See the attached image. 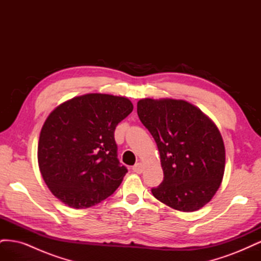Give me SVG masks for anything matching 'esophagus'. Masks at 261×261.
Segmentation results:
<instances>
[{"label":"esophagus","mask_w":261,"mask_h":261,"mask_svg":"<svg viewBox=\"0 0 261 261\" xmlns=\"http://www.w3.org/2000/svg\"><path fill=\"white\" fill-rule=\"evenodd\" d=\"M133 171L135 172V173H137V174H141V173H143V171H144V165H143V163H140V162L136 163V164L133 167Z\"/></svg>","instance_id":"1"}]
</instances>
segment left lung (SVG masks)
I'll return each instance as SVG.
<instances>
[{"instance_id":"1","label":"left lung","mask_w":261,"mask_h":261,"mask_svg":"<svg viewBox=\"0 0 261 261\" xmlns=\"http://www.w3.org/2000/svg\"><path fill=\"white\" fill-rule=\"evenodd\" d=\"M137 113L160 153L164 176L152 195L178 211L202 208L224 175L225 148L217 125L185 100L145 98Z\"/></svg>"}]
</instances>
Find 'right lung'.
Listing matches in <instances>:
<instances>
[{
	"instance_id": "obj_1",
	"label": "right lung",
	"mask_w": 261,
	"mask_h": 261,
	"mask_svg": "<svg viewBox=\"0 0 261 261\" xmlns=\"http://www.w3.org/2000/svg\"><path fill=\"white\" fill-rule=\"evenodd\" d=\"M134 109L125 97L87 93L55 108L38 143V164L51 193L70 208L111 196L127 173L117 159L116 125Z\"/></svg>"
}]
</instances>
